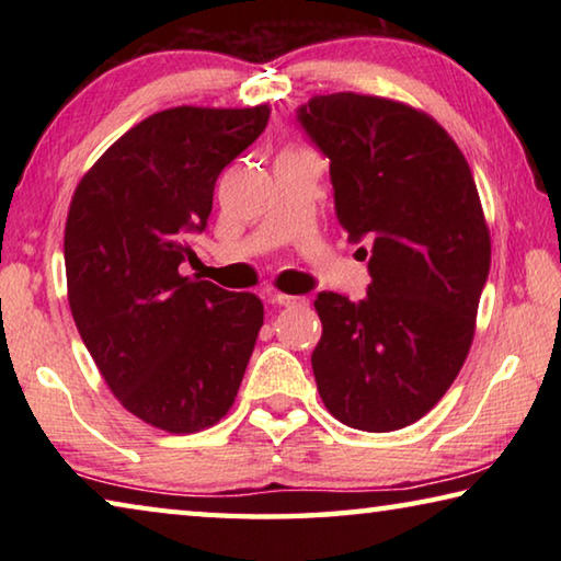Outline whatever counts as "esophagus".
I'll return each instance as SVG.
<instances>
[{
  "label": "esophagus",
  "instance_id": "34e87169",
  "mask_svg": "<svg viewBox=\"0 0 561 561\" xmlns=\"http://www.w3.org/2000/svg\"><path fill=\"white\" fill-rule=\"evenodd\" d=\"M272 304H277V307H299V304H304V299L277 291V294H272Z\"/></svg>",
  "mask_w": 561,
  "mask_h": 561
}]
</instances>
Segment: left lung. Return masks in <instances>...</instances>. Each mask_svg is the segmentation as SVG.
I'll list each match as a JSON object with an SVG mask.
<instances>
[{
  "mask_svg": "<svg viewBox=\"0 0 561 561\" xmlns=\"http://www.w3.org/2000/svg\"><path fill=\"white\" fill-rule=\"evenodd\" d=\"M297 123L329 158L348 240L371 244L366 297L314 301L319 396L348 428H405L440 401L472 344L490 232L470 165L443 126L398 101L327 93Z\"/></svg>",
  "mask_w": 561,
  "mask_h": 561,
  "instance_id": "1",
  "label": "left lung"
}]
</instances>
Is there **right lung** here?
I'll list each match as a JSON object with an SVG mask.
<instances>
[{"label":"right lung","instance_id":"obj_1","mask_svg":"<svg viewBox=\"0 0 561 561\" xmlns=\"http://www.w3.org/2000/svg\"><path fill=\"white\" fill-rule=\"evenodd\" d=\"M270 108L178 106L140 121L76 187L64 234L76 329L113 396L168 433L230 411L262 329L250 291L178 272L207 227L217 175Z\"/></svg>","mask_w":561,"mask_h":561}]
</instances>
